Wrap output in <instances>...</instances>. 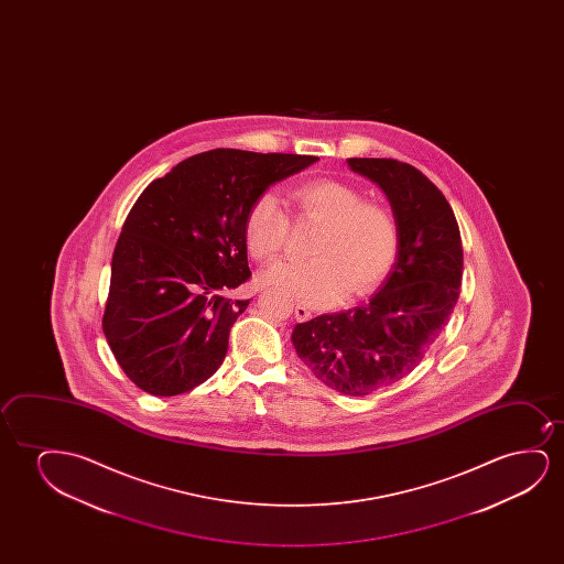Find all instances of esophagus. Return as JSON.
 I'll use <instances>...</instances> for the list:
<instances>
[{
  "label": "esophagus",
  "mask_w": 564,
  "mask_h": 564,
  "mask_svg": "<svg viewBox=\"0 0 564 564\" xmlns=\"http://www.w3.org/2000/svg\"><path fill=\"white\" fill-rule=\"evenodd\" d=\"M294 317L299 319V322H308L310 317H312V312H310L306 306H302V304H296L294 306Z\"/></svg>",
  "instance_id": "esophagus-1"
}]
</instances>
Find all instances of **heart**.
Masks as SVG:
<instances>
[{"label": "heart", "instance_id": "1", "mask_svg": "<svg viewBox=\"0 0 564 564\" xmlns=\"http://www.w3.org/2000/svg\"><path fill=\"white\" fill-rule=\"evenodd\" d=\"M299 221L319 224L312 260L281 262L263 271L265 285L308 306H332L378 289L399 254V227L379 202L339 178H314L289 194ZM289 217L278 198L263 193L245 217V245L258 262H273L289 240Z\"/></svg>", "mask_w": 564, "mask_h": 564}]
</instances>
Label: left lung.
<instances>
[{
	"label": "left lung",
	"instance_id": "left-lung-1",
	"mask_svg": "<svg viewBox=\"0 0 564 564\" xmlns=\"http://www.w3.org/2000/svg\"><path fill=\"white\" fill-rule=\"evenodd\" d=\"M347 162L386 193L399 254L370 302L296 324L291 339L322 383L364 397L406 378L445 329L463 285V240L447 198L422 171L386 158Z\"/></svg>",
	"mask_w": 564,
	"mask_h": 564
}]
</instances>
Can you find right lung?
<instances>
[{
    "mask_svg": "<svg viewBox=\"0 0 564 564\" xmlns=\"http://www.w3.org/2000/svg\"><path fill=\"white\" fill-rule=\"evenodd\" d=\"M316 155L217 148L155 178L124 219L101 327L134 386L186 393L224 364L248 301L225 293L250 278L245 217L273 183Z\"/></svg>",
    "mask_w": 564,
    "mask_h": 564,
    "instance_id": "right-lung-1",
    "label": "right lung"
}]
</instances>
